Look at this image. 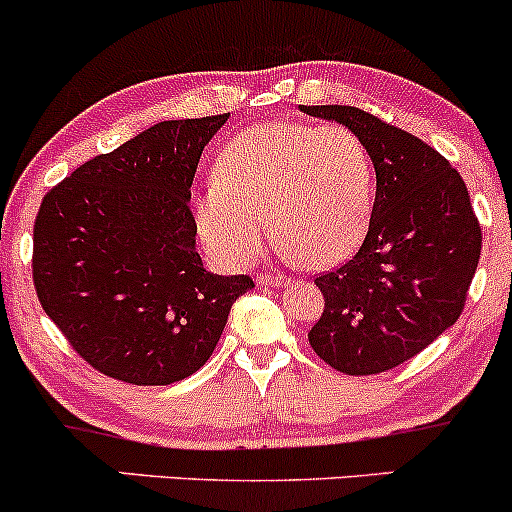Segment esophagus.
<instances>
[{"mask_svg": "<svg viewBox=\"0 0 512 512\" xmlns=\"http://www.w3.org/2000/svg\"><path fill=\"white\" fill-rule=\"evenodd\" d=\"M257 286H279L286 282V277H282V274H257Z\"/></svg>", "mask_w": 512, "mask_h": 512, "instance_id": "34e87169", "label": "esophagus"}]
</instances>
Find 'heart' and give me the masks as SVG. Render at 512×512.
Wrapping results in <instances>:
<instances>
[{"label": "heart", "mask_w": 512, "mask_h": 512, "mask_svg": "<svg viewBox=\"0 0 512 512\" xmlns=\"http://www.w3.org/2000/svg\"><path fill=\"white\" fill-rule=\"evenodd\" d=\"M374 192L372 157L350 128L260 123L223 145L194 223L226 267L250 265L269 230L289 260L335 267L367 238Z\"/></svg>", "instance_id": "obj_1"}]
</instances>
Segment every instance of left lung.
<instances>
[{"label": "left lung", "mask_w": 512, "mask_h": 512, "mask_svg": "<svg viewBox=\"0 0 512 512\" xmlns=\"http://www.w3.org/2000/svg\"><path fill=\"white\" fill-rule=\"evenodd\" d=\"M362 140L376 172L369 233L350 262L320 274L323 316L308 333L342 374L398 367L457 323L481 255L459 172L428 143L355 106H299Z\"/></svg>", "instance_id": "obj_1"}]
</instances>
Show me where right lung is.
I'll list each match as a JSON object with an SVG mask.
<instances>
[{
	"label": "right lung",
	"instance_id": "1",
	"mask_svg": "<svg viewBox=\"0 0 512 512\" xmlns=\"http://www.w3.org/2000/svg\"><path fill=\"white\" fill-rule=\"evenodd\" d=\"M228 114L162 121L77 167L43 196L33 284L84 362L167 386L216 350L247 274L206 272L189 211L199 157Z\"/></svg>",
	"mask_w": 512,
	"mask_h": 512
}]
</instances>
